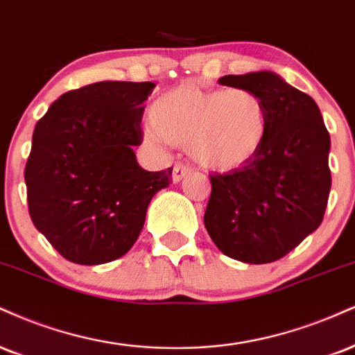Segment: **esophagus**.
<instances>
[{
    "label": "esophagus",
    "instance_id": "obj_1",
    "mask_svg": "<svg viewBox=\"0 0 355 355\" xmlns=\"http://www.w3.org/2000/svg\"><path fill=\"white\" fill-rule=\"evenodd\" d=\"M189 173H190V166L182 165V164H177V165L173 166V172H172V180H173V183L182 182L183 178H185Z\"/></svg>",
    "mask_w": 355,
    "mask_h": 355
}]
</instances>
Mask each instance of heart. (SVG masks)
Masks as SVG:
<instances>
[{
    "instance_id": "1",
    "label": "heart",
    "mask_w": 355,
    "mask_h": 355,
    "mask_svg": "<svg viewBox=\"0 0 355 355\" xmlns=\"http://www.w3.org/2000/svg\"><path fill=\"white\" fill-rule=\"evenodd\" d=\"M148 142L189 145L191 157L213 172H233L258 155L268 137V109L248 89H202L182 84L148 107Z\"/></svg>"
}]
</instances>
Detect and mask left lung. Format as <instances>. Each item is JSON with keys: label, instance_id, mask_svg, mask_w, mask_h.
I'll return each instance as SVG.
<instances>
[{"label": "left lung", "instance_id": "left-lung-1", "mask_svg": "<svg viewBox=\"0 0 355 355\" xmlns=\"http://www.w3.org/2000/svg\"><path fill=\"white\" fill-rule=\"evenodd\" d=\"M268 109V137L250 164L210 175L205 228L221 253L250 264L272 263L319 228L331 191V137L314 99L272 71L225 76Z\"/></svg>", "mask_w": 355, "mask_h": 355}]
</instances>
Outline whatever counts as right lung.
<instances>
[{
    "label": "right lung",
    "instance_id": "1",
    "mask_svg": "<svg viewBox=\"0 0 355 355\" xmlns=\"http://www.w3.org/2000/svg\"><path fill=\"white\" fill-rule=\"evenodd\" d=\"M153 83L104 80L62 94L34 127L24 170L29 215L69 261L104 264L134 246L148 203L172 182V168L147 172L144 101Z\"/></svg>",
    "mask_w": 355,
    "mask_h": 355
}]
</instances>
